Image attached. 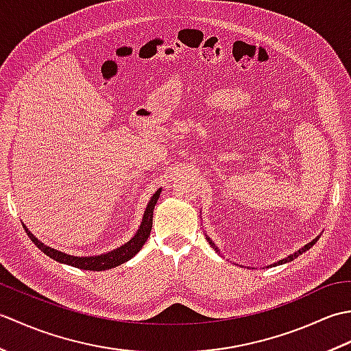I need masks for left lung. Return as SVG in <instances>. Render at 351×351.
<instances>
[{
    "label": "left lung",
    "mask_w": 351,
    "mask_h": 351,
    "mask_svg": "<svg viewBox=\"0 0 351 351\" xmlns=\"http://www.w3.org/2000/svg\"><path fill=\"white\" fill-rule=\"evenodd\" d=\"M206 240H208V241H210V244L213 245V247H214L215 250H217V252H219V249H217V247H215V245H214V243H213V241L210 240V238H208V237H206ZM315 243H317V238H315V240H314V241H311V243H308V244H306V245H304V247H302L300 250H297L295 253H293V255H289L288 258H285V259H282V261H279V264H283V263H289V261H293L294 258H297V256H299V255H302V253H304V252H306V250H309V249L312 247V245H314Z\"/></svg>",
    "instance_id": "8db88e82"
}]
</instances>
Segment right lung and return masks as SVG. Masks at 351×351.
<instances>
[{
	"label": "right lung",
	"instance_id": "1",
	"mask_svg": "<svg viewBox=\"0 0 351 351\" xmlns=\"http://www.w3.org/2000/svg\"><path fill=\"white\" fill-rule=\"evenodd\" d=\"M161 190H156L155 195L152 196L151 202L147 204L146 211L143 215V220H141L140 229L137 230V234L134 235L128 243H125L122 247L111 250L106 255H98V256H71L68 253L58 252L56 249H51L48 245H45L43 243H40L37 238L29 232V230L24 226L25 232L28 234V237L32 238V241L39 247L43 253H47V256L58 261L62 264H68L72 267L81 268V270H90V271H102V270H108V268H114L117 265H121L126 261L131 259L136 253L143 247V244L146 243V240L151 235V229H152V217H154V208L156 205V200L160 197Z\"/></svg>",
	"mask_w": 351,
	"mask_h": 351
}]
</instances>
